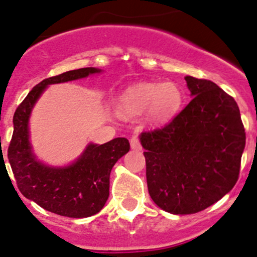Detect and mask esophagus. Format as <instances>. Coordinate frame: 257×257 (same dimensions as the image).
Returning <instances> with one entry per match:
<instances>
[{"label": "esophagus", "mask_w": 257, "mask_h": 257, "mask_svg": "<svg viewBox=\"0 0 257 257\" xmlns=\"http://www.w3.org/2000/svg\"><path fill=\"white\" fill-rule=\"evenodd\" d=\"M131 146L133 150H142V144H140V140L138 137H132L131 138Z\"/></svg>", "instance_id": "obj_1"}]
</instances>
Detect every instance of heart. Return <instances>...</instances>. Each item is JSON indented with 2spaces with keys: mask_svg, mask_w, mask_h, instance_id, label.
Returning <instances> with one entry per match:
<instances>
[{
  "mask_svg": "<svg viewBox=\"0 0 257 257\" xmlns=\"http://www.w3.org/2000/svg\"><path fill=\"white\" fill-rule=\"evenodd\" d=\"M183 95L174 83H140L131 86L117 101V111L123 118H132L146 111L150 123L162 124L179 111Z\"/></svg>",
  "mask_w": 257,
  "mask_h": 257,
  "instance_id": "obj_1",
  "label": "heart"
}]
</instances>
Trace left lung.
Masks as SVG:
<instances>
[{
    "mask_svg": "<svg viewBox=\"0 0 257 257\" xmlns=\"http://www.w3.org/2000/svg\"><path fill=\"white\" fill-rule=\"evenodd\" d=\"M185 81L193 100L165 126L140 135L149 194L173 215L205 210L232 190L246 139L230 95L206 79Z\"/></svg>",
    "mask_w": 257,
    "mask_h": 257,
    "instance_id": "obj_1",
    "label": "left lung"
}]
</instances>
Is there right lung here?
Segmentation results:
<instances>
[{
    "label": "right lung",
    "instance_id": "obj_1",
    "mask_svg": "<svg viewBox=\"0 0 257 257\" xmlns=\"http://www.w3.org/2000/svg\"><path fill=\"white\" fill-rule=\"evenodd\" d=\"M94 67L69 70L42 80L32 89L13 115L8 161L17 187L27 199L50 212L70 218L96 215L109 195L112 167L131 149L125 138L97 145L89 144L81 156L67 167H50L38 161L29 143V117L38 98L50 84L66 83L100 73Z\"/></svg>",
    "mask_w": 257,
    "mask_h": 257
}]
</instances>
